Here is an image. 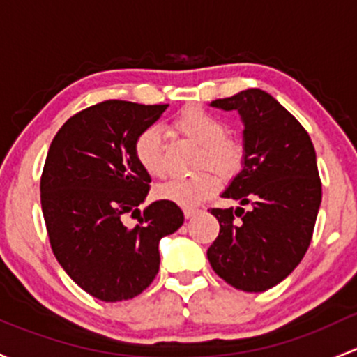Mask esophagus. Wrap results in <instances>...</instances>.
Listing matches in <instances>:
<instances>
[{"instance_id":"esophagus-1","label":"esophagus","mask_w":357,"mask_h":357,"mask_svg":"<svg viewBox=\"0 0 357 357\" xmlns=\"http://www.w3.org/2000/svg\"><path fill=\"white\" fill-rule=\"evenodd\" d=\"M183 212H185L186 219H191V217L197 215V213L200 212V210H198V208H185V210H183Z\"/></svg>"}]
</instances>
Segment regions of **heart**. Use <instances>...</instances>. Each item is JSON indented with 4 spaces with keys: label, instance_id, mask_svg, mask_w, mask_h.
<instances>
[{
    "label": "heart",
    "instance_id": "b5f03b06",
    "mask_svg": "<svg viewBox=\"0 0 357 357\" xmlns=\"http://www.w3.org/2000/svg\"><path fill=\"white\" fill-rule=\"evenodd\" d=\"M172 128L183 137L198 144L197 166H212L222 174L234 172L241 166L243 145L227 137V126L219 116L204 107L188 106L178 112ZM133 155L138 166L152 178H160L166 172L162 140L157 126H149L137 135L133 142ZM219 178L212 169H200L188 178H172L153 191L159 200L171 202L179 207H195L215 193Z\"/></svg>",
    "mask_w": 357,
    "mask_h": 357
}]
</instances>
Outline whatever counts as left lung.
<instances>
[{
  "label": "left lung",
  "instance_id": "1",
  "mask_svg": "<svg viewBox=\"0 0 357 357\" xmlns=\"http://www.w3.org/2000/svg\"><path fill=\"white\" fill-rule=\"evenodd\" d=\"M210 106L241 114L243 169L222 197L251 210H210L220 231L207 258L232 287L264 292L298 267L311 243L321 204L317 153L301 123L264 90H243Z\"/></svg>",
  "mask_w": 357,
  "mask_h": 357
}]
</instances>
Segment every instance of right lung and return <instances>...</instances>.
<instances>
[{
  "mask_svg": "<svg viewBox=\"0 0 357 357\" xmlns=\"http://www.w3.org/2000/svg\"><path fill=\"white\" fill-rule=\"evenodd\" d=\"M166 109L167 104L104 100L71 116L51 142L40 205L52 253L100 301L144 292L159 272V241L185 220L166 200L150 204L137 227L121 220L125 213L140 215L152 181L135 159V138Z\"/></svg>",
  "mask_w": 357,
  "mask_h": 357,
  "instance_id": "obj_1",
  "label": "right lung"
}]
</instances>
